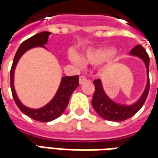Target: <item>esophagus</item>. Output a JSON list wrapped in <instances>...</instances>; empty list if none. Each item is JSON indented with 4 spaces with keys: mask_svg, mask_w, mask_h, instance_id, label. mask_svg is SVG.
Segmentation results:
<instances>
[{
    "mask_svg": "<svg viewBox=\"0 0 158 158\" xmlns=\"http://www.w3.org/2000/svg\"><path fill=\"white\" fill-rule=\"evenodd\" d=\"M87 81V78L85 77V76H80L79 77V84L80 85H82V84H84L85 82H86Z\"/></svg>",
    "mask_w": 158,
    "mask_h": 158,
    "instance_id": "1",
    "label": "esophagus"
}]
</instances>
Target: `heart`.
I'll return each mask as SVG.
<instances>
[{"mask_svg": "<svg viewBox=\"0 0 158 158\" xmlns=\"http://www.w3.org/2000/svg\"><path fill=\"white\" fill-rule=\"evenodd\" d=\"M114 51L111 48L102 47V48H90L82 56V60L84 62L90 65H98L105 61L106 63H110L114 56ZM72 60L77 65H80V60L75 55L71 56Z\"/></svg>", "mask_w": 158, "mask_h": 158, "instance_id": "1", "label": "heart"}]
</instances>
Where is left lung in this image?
<instances>
[{
    "label": "left lung",
    "mask_w": 158,
    "mask_h": 158,
    "mask_svg": "<svg viewBox=\"0 0 158 158\" xmlns=\"http://www.w3.org/2000/svg\"><path fill=\"white\" fill-rule=\"evenodd\" d=\"M130 55L136 56L144 60L146 70H147V84L144 93L141 96L139 100L132 105H121L116 102H113L106 95L102 89V83L100 79H95L93 84L95 85V91L91 103L97 111V113L105 120L113 121H122L128 118L132 117L140 110L141 107L144 105V102L147 98L150 89V79H149V63L150 58L146 50L142 45H137L130 51Z\"/></svg>",
    "instance_id": "1"
}]
</instances>
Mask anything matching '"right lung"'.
Wrapping results in <instances>:
<instances>
[{"instance_id": "1", "label": "right lung", "mask_w": 158, "mask_h": 158, "mask_svg": "<svg viewBox=\"0 0 158 158\" xmlns=\"http://www.w3.org/2000/svg\"><path fill=\"white\" fill-rule=\"evenodd\" d=\"M49 34L50 32L48 31H43V32L37 33L24 41L19 47L17 52L15 54L14 62H13L11 72H10V85H11L12 94L14 97L15 103L17 104L19 109L27 116H29L35 121H43V122L51 121L59 117L60 114L63 113L64 110H66L72 93L79 86V75L63 77L61 79L60 87L57 90L55 98H53L47 105L37 110H32V109H29L25 107L19 100L14 86V73L18 61L20 59L22 55L30 48H34V47L45 48L44 44H46L48 42Z\"/></svg>"}]
</instances>
